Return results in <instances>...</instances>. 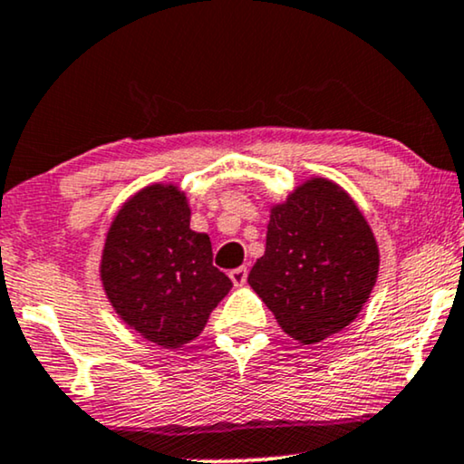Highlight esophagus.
Masks as SVG:
<instances>
[{
    "instance_id": "1",
    "label": "esophagus",
    "mask_w": 464,
    "mask_h": 464,
    "mask_svg": "<svg viewBox=\"0 0 464 464\" xmlns=\"http://www.w3.org/2000/svg\"><path fill=\"white\" fill-rule=\"evenodd\" d=\"M246 275H249L246 266H240V268L230 270V278H232L234 285H245L246 283Z\"/></svg>"
}]
</instances>
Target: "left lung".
Wrapping results in <instances>:
<instances>
[{
  "mask_svg": "<svg viewBox=\"0 0 464 464\" xmlns=\"http://www.w3.org/2000/svg\"><path fill=\"white\" fill-rule=\"evenodd\" d=\"M378 245L357 205L327 179H310L272 208L266 253L249 285L302 344L357 319L378 278Z\"/></svg>",
  "mask_w": 464,
  "mask_h": 464,
  "instance_id": "left-lung-1",
  "label": "left lung"
}]
</instances>
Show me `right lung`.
<instances>
[{"instance_id":"add662e5","label":"right lung","mask_w":464,"mask_h":464,"mask_svg":"<svg viewBox=\"0 0 464 464\" xmlns=\"http://www.w3.org/2000/svg\"><path fill=\"white\" fill-rule=\"evenodd\" d=\"M101 281L120 319L164 348L194 340L232 287L213 266L211 240L189 227L188 200L175 186L145 188L120 208Z\"/></svg>"}]
</instances>
